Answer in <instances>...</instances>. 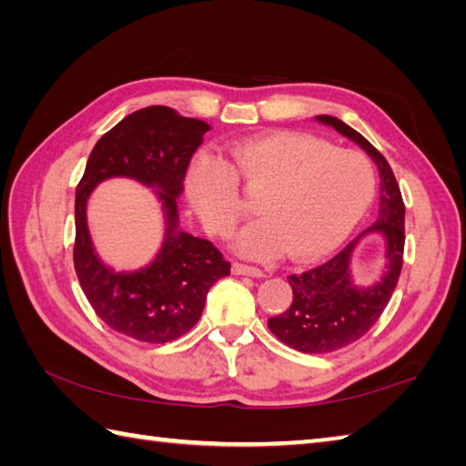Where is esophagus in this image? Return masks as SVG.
<instances>
[{
    "label": "esophagus",
    "instance_id": "1",
    "mask_svg": "<svg viewBox=\"0 0 466 466\" xmlns=\"http://www.w3.org/2000/svg\"><path fill=\"white\" fill-rule=\"evenodd\" d=\"M232 272L238 274V276H252V279H262V276H264V272L260 268H256V266L242 264V262H234Z\"/></svg>",
    "mask_w": 466,
    "mask_h": 466
}]
</instances>
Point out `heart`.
Here are the masks:
<instances>
[{
  "instance_id": "1",
  "label": "heart",
  "mask_w": 466,
  "mask_h": 466,
  "mask_svg": "<svg viewBox=\"0 0 466 466\" xmlns=\"http://www.w3.org/2000/svg\"><path fill=\"white\" fill-rule=\"evenodd\" d=\"M246 194L264 192L254 206L260 220L240 234L250 258L312 260L334 250L374 196V172L359 152L332 147L300 132H268L236 142L226 160L198 156L186 176L187 198L204 228L228 238L244 218Z\"/></svg>"
}]
</instances>
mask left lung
Wrapping results in <instances>:
<instances>
[{
  "mask_svg": "<svg viewBox=\"0 0 466 466\" xmlns=\"http://www.w3.org/2000/svg\"><path fill=\"white\" fill-rule=\"evenodd\" d=\"M324 126L350 137L376 162L380 174V204L376 222L366 232H380L386 240V270L370 289H359L350 279L349 246L316 268L290 274L292 302L289 310L268 319L272 334L294 350L306 354H329L356 342L380 319L397 289L404 254V202L392 167L376 147L350 126L332 116H316Z\"/></svg>",
  "mask_w": 466,
  "mask_h": 466,
  "instance_id": "left-lung-1",
  "label": "left lung"
}]
</instances>
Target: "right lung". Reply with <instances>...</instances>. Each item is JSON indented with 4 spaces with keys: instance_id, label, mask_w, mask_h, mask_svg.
<instances>
[{
    "instance_id": "right-lung-1",
    "label": "right lung",
    "mask_w": 466,
    "mask_h": 466,
    "mask_svg": "<svg viewBox=\"0 0 466 466\" xmlns=\"http://www.w3.org/2000/svg\"><path fill=\"white\" fill-rule=\"evenodd\" d=\"M210 126L172 107L150 106L126 116L106 132L87 157L76 187L74 268L87 302L112 330L134 340L164 344L200 320L206 294L230 262L212 242L177 230L176 198L202 136ZM107 177H132L154 187L167 212V236L152 265L116 273L96 258L85 222V202Z\"/></svg>"
}]
</instances>
